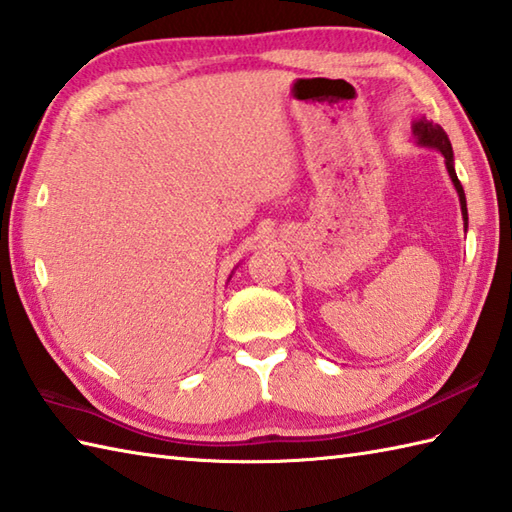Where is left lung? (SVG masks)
Returning <instances> with one entry per match:
<instances>
[{
  "instance_id": "8db88e82",
  "label": "left lung",
  "mask_w": 512,
  "mask_h": 512,
  "mask_svg": "<svg viewBox=\"0 0 512 512\" xmlns=\"http://www.w3.org/2000/svg\"><path fill=\"white\" fill-rule=\"evenodd\" d=\"M413 136H416L418 145L438 149L440 154L444 156V165H447L453 187L460 195V209H462L464 228H466V224H469V213H466V195H464V189H462V184L458 180V173H455V167H453V149H451V140H449L447 132H444L440 125L427 121V118H420V121L413 123Z\"/></svg>"
}]
</instances>
